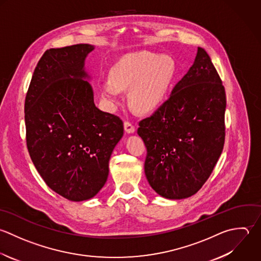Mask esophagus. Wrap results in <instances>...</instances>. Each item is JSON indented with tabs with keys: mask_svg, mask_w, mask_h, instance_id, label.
I'll return each instance as SVG.
<instances>
[{
	"mask_svg": "<svg viewBox=\"0 0 261 261\" xmlns=\"http://www.w3.org/2000/svg\"><path fill=\"white\" fill-rule=\"evenodd\" d=\"M124 128H125V131L127 133H133L135 131V126L130 121H125L124 122Z\"/></svg>",
	"mask_w": 261,
	"mask_h": 261,
	"instance_id": "obj_1",
	"label": "esophagus"
}]
</instances>
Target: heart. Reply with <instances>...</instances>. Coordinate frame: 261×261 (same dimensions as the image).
Wrapping results in <instances>:
<instances>
[{"instance_id":"obj_1","label":"heart","mask_w":261,"mask_h":261,"mask_svg":"<svg viewBox=\"0 0 261 261\" xmlns=\"http://www.w3.org/2000/svg\"><path fill=\"white\" fill-rule=\"evenodd\" d=\"M176 64L169 56L137 51L124 56L112 69V80L99 84L102 98L111 106L121 100V89L130 90V102L139 112L154 110L164 99L175 76Z\"/></svg>"}]
</instances>
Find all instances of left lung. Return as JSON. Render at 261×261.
<instances>
[{"instance_id": "1", "label": "left lung", "mask_w": 261, "mask_h": 261, "mask_svg": "<svg viewBox=\"0 0 261 261\" xmlns=\"http://www.w3.org/2000/svg\"><path fill=\"white\" fill-rule=\"evenodd\" d=\"M226 105L222 79L198 47L194 64L170 97L138 123L147 150L144 172L161 196L187 198L207 181L225 144Z\"/></svg>"}]
</instances>
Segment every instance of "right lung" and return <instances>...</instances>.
Returning <instances> with one entry per match:
<instances>
[{
  "label": "right lung",
  "mask_w": 261,
  "mask_h": 261,
  "mask_svg": "<svg viewBox=\"0 0 261 261\" xmlns=\"http://www.w3.org/2000/svg\"><path fill=\"white\" fill-rule=\"evenodd\" d=\"M92 49L86 43L46 49L24 105L30 159L45 184L71 201L87 200L103 187L111 154L124 134L123 121L95 107L83 79Z\"/></svg>",
  "instance_id": "obj_1"
}]
</instances>
